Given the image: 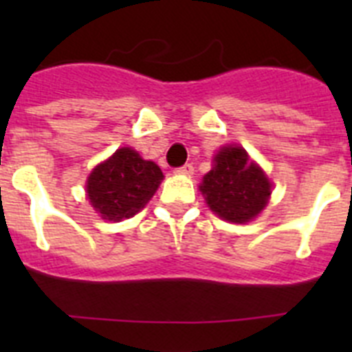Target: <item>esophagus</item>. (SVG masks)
Listing matches in <instances>:
<instances>
[{
  "label": "esophagus",
  "instance_id": "esophagus-1",
  "mask_svg": "<svg viewBox=\"0 0 352 352\" xmlns=\"http://www.w3.org/2000/svg\"><path fill=\"white\" fill-rule=\"evenodd\" d=\"M174 174H178V176H192L194 174V166L192 164H185V166L174 169Z\"/></svg>",
  "mask_w": 352,
  "mask_h": 352
}]
</instances>
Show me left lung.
<instances>
[{
    "instance_id": "1",
    "label": "left lung",
    "mask_w": 352,
    "mask_h": 352,
    "mask_svg": "<svg viewBox=\"0 0 352 352\" xmlns=\"http://www.w3.org/2000/svg\"><path fill=\"white\" fill-rule=\"evenodd\" d=\"M201 192L219 217L245 223L256 219L268 204L272 185L243 148L226 146L214 157L213 169L203 178Z\"/></svg>"
}]
</instances>
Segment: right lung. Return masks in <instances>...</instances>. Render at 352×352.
<instances>
[{"label":"right lung","mask_w":352,"mask_h":352,"mask_svg":"<svg viewBox=\"0 0 352 352\" xmlns=\"http://www.w3.org/2000/svg\"><path fill=\"white\" fill-rule=\"evenodd\" d=\"M162 178L164 174L155 162L142 160L138 151L121 148L93 169L86 190L102 219L120 222L146 206Z\"/></svg>","instance_id":"right-lung-1"}]
</instances>
